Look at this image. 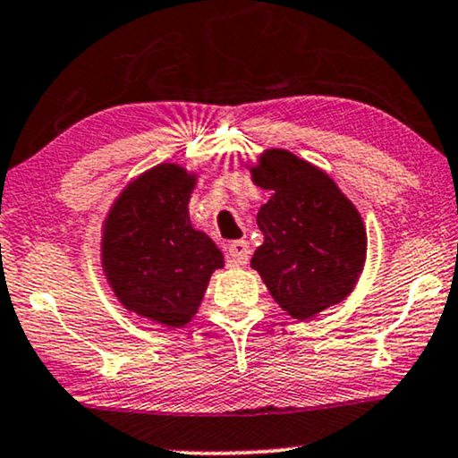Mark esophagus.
<instances>
[{
    "instance_id": "obj_1",
    "label": "esophagus",
    "mask_w": 458,
    "mask_h": 458,
    "mask_svg": "<svg viewBox=\"0 0 458 458\" xmlns=\"http://www.w3.org/2000/svg\"><path fill=\"white\" fill-rule=\"evenodd\" d=\"M249 258H251V249H249L247 241H234L228 247V261L233 266H247Z\"/></svg>"
}]
</instances>
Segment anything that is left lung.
Returning a JSON list of instances; mask_svg holds the SVG:
<instances>
[{
    "label": "left lung",
    "instance_id": "8db88e82",
    "mask_svg": "<svg viewBox=\"0 0 458 458\" xmlns=\"http://www.w3.org/2000/svg\"><path fill=\"white\" fill-rule=\"evenodd\" d=\"M251 178L272 192L258 213L264 245L251 267L274 301L297 320L344 301L367 259V228L352 200L322 169L283 148L266 150Z\"/></svg>",
    "mask_w": 458,
    "mask_h": 458
}]
</instances>
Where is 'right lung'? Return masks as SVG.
Here are the masks:
<instances>
[{"mask_svg": "<svg viewBox=\"0 0 458 458\" xmlns=\"http://www.w3.org/2000/svg\"><path fill=\"white\" fill-rule=\"evenodd\" d=\"M197 175L161 163L125 186L102 228V267L125 310L169 328L192 320L224 255L194 230L188 203Z\"/></svg>", "mask_w": 458, "mask_h": 458, "instance_id": "obj_1", "label": "right lung"}]
</instances>
